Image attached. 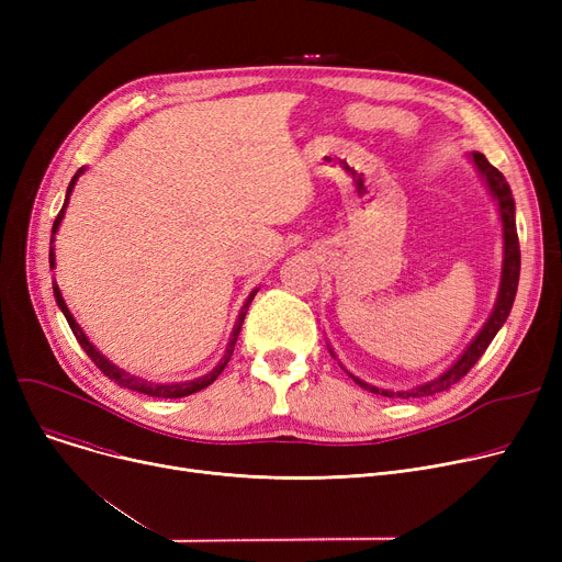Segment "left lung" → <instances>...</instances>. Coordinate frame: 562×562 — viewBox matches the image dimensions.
I'll return each instance as SVG.
<instances>
[{
  "mask_svg": "<svg viewBox=\"0 0 562 562\" xmlns=\"http://www.w3.org/2000/svg\"><path fill=\"white\" fill-rule=\"evenodd\" d=\"M471 161H474L476 170L481 172V177L485 180L492 198L496 200L498 204V216H501V225H504V266H501V284H498V296H496V303H494V310L490 314V318L485 321V326L481 328V333L474 337V341H471L467 346V350L462 352V356L445 371L441 375H437L435 380L430 382H424V385L419 387H412V390H405V392H392V390H380V387H373L369 385V382L360 380L358 375L348 373L352 380L358 382L360 387L373 392V394H380V396H387V398H417V396H432L437 392H447L449 387H453L458 380H462L469 369L474 367L483 352L487 350V346L492 344V339L496 337V333L501 330V326H504L510 310H513V303H515V293H517V284H519V266H521V252H519V239H517V223H515V200H513V191L506 182V177L501 175V170H496L487 159L485 155L481 153H471ZM333 352V350H330ZM335 356V352H333Z\"/></svg>",
  "mask_w": 562,
  "mask_h": 562,
  "instance_id": "obj_1",
  "label": "left lung"
}]
</instances>
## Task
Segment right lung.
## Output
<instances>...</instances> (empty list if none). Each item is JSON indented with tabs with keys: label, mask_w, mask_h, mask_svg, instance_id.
<instances>
[{
	"label": "right lung",
	"mask_w": 562,
	"mask_h": 562,
	"mask_svg": "<svg viewBox=\"0 0 562 562\" xmlns=\"http://www.w3.org/2000/svg\"><path fill=\"white\" fill-rule=\"evenodd\" d=\"M83 170H86V168H79V170L75 172L72 182H70V187H68V193H66V202H64L61 212H58V216H56V221H54V225H52V239H49V269H54V266H56L54 246H52V244H54V234L58 232V225H61V221H64V214H66V206H68L70 193H72V189H75V184H77V180H79V175H81ZM52 289H54L56 305L61 307V312H64V316H66V321H68V326H70L72 335L77 337L79 346L86 350V356L95 362V367H98V369H100L109 380H113L115 385H121V387L132 390V392H138V394L157 396V398H182V396L195 394V392H200V390H204V387H210V385H212V382H214V380L223 373V369L227 367V362H229V358H232V352H234V344H236V339H239V333H241V326H244L246 312H248V307H250V303H252V299H255V293L259 291V289H252V291H250V296L246 299V303H244V307H241L239 316H236V323H234V330H232V337H229V344H227L225 356H223V360H221V362H218L210 373H206V375H200V378H195V380H189V382H150V380L136 378V375H132V373H127V371H123V369H117L115 364H111V362L102 356V352H100L91 341H88V337L83 335V330L77 326V321L72 318L70 310H68V305H66V301H64V296H61V291H58L56 280L52 282Z\"/></svg>",
	"instance_id": "obj_1"
}]
</instances>
